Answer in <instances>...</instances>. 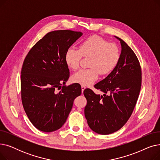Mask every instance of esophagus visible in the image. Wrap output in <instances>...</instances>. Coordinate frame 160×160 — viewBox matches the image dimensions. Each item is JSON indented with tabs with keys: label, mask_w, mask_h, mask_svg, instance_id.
Instances as JSON below:
<instances>
[{
	"label": "esophagus",
	"mask_w": 160,
	"mask_h": 160,
	"mask_svg": "<svg viewBox=\"0 0 160 160\" xmlns=\"http://www.w3.org/2000/svg\"><path fill=\"white\" fill-rule=\"evenodd\" d=\"M81 88H82V93H83V91H84V90L86 89V87L83 86H81Z\"/></svg>",
	"instance_id": "1"
}]
</instances>
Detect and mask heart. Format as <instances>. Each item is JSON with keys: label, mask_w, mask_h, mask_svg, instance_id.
Instances as JSON below:
<instances>
[{"label": "heart", "mask_w": 160, "mask_h": 160, "mask_svg": "<svg viewBox=\"0 0 160 160\" xmlns=\"http://www.w3.org/2000/svg\"><path fill=\"white\" fill-rule=\"evenodd\" d=\"M82 56L88 58V69H82L72 76V81L82 86H89L98 78V74L110 73L118 63L119 49L115 43L98 36H91L80 43L78 50L69 48L65 54V62L71 70H77Z\"/></svg>", "instance_id": "1"}]
</instances>
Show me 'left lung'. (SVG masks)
<instances>
[{
	"label": "left lung",
	"mask_w": 160,
	"mask_h": 160,
	"mask_svg": "<svg viewBox=\"0 0 160 160\" xmlns=\"http://www.w3.org/2000/svg\"><path fill=\"white\" fill-rule=\"evenodd\" d=\"M119 60L113 70L95 85L103 95L86 89L87 99L84 114L89 128L107 135L121 129L131 116L141 86V70L138 59L132 48L121 38Z\"/></svg>",
	"instance_id": "obj_1"
}]
</instances>
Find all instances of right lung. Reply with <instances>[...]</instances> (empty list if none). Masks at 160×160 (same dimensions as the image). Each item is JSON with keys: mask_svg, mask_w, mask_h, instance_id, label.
Here are the masks:
<instances>
[{"mask_svg": "<svg viewBox=\"0 0 160 160\" xmlns=\"http://www.w3.org/2000/svg\"><path fill=\"white\" fill-rule=\"evenodd\" d=\"M82 35L80 32L67 30L49 32L24 59L21 76L22 106L30 122L42 132L60 129L71 111L74 100L81 95V86L77 83L63 86L59 93L55 89L68 80L69 70L65 54Z\"/></svg>", "mask_w": 160, "mask_h": 160, "instance_id": "add662e5", "label": "right lung"}]
</instances>
